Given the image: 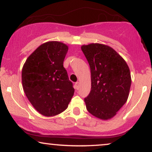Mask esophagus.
<instances>
[{"instance_id": "34e87169", "label": "esophagus", "mask_w": 152, "mask_h": 152, "mask_svg": "<svg viewBox=\"0 0 152 152\" xmlns=\"http://www.w3.org/2000/svg\"><path fill=\"white\" fill-rule=\"evenodd\" d=\"M78 88H79V82H76L75 83V88L77 90L78 89Z\"/></svg>"}]
</instances>
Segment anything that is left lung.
Segmentation results:
<instances>
[{
    "mask_svg": "<svg viewBox=\"0 0 152 152\" xmlns=\"http://www.w3.org/2000/svg\"><path fill=\"white\" fill-rule=\"evenodd\" d=\"M81 50L90 66L91 88L84 99L88 112L103 120L111 118L126 102L132 83L129 68L111 47L83 45Z\"/></svg>",
    "mask_w": 152,
    "mask_h": 152,
    "instance_id": "obj_1",
    "label": "left lung"
}]
</instances>
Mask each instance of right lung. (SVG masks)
<instances>
[{
	"mask_svg": "<svg viewBox=\"0 0 152 152\" xmlns=\"http://www.w3.org/2000/svg\"><path fill=\"white\" fill-rule=\"evenodd\" d=\"M68 46L58 41L43 43L29 56L22 69L26 96L41 114L53 116L67 109L74 96L64 61Z\"/></svg>",
	"mask_w": 152,
	"mask_h": 152,
	"instance_id": "add662e5",
	"label": "right lung"
}]
</instances>
